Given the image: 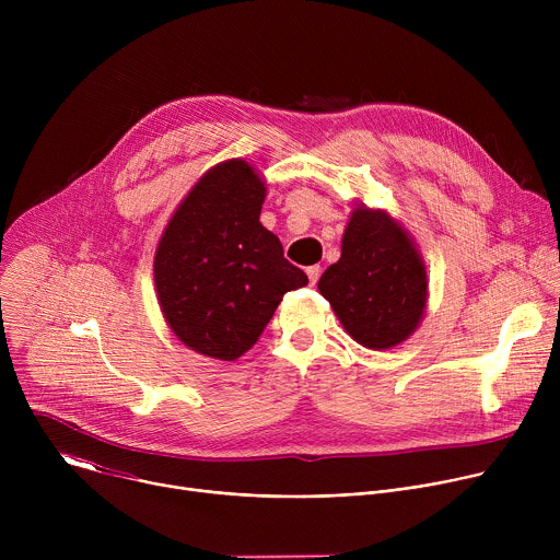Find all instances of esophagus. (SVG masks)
Wrapping results in <instances>:
<instances>
[{
    "mask_svg": "<svg viewBox=\"0 0 560 560\" xmlns=\"http://www.w3.org/2000/svg\"><path fill=\"white\" fill-rule=\"evenodd\" d=\"M305 272H307V279H310V283L314 285V283L318 281V277H322V266H310Z\"/></svg>",
    "mask_w": 560,
    "mask_h": 560,
    "instance_id": "esophagus-1",
    "label": "esophagus"
}]
</instances>
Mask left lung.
Returning <instances> with one entry per match:
<instances>
[{"label":"left lung","mask_w":560,"mask_h":560,"mask_svg":"<svg viewBox=\"0 0 560 560\" xmlns=\"http://www.w3.org/2000/svg\"><path fill=\"white\" fill-rule=\"evenodd\" d=\"M318 292L357 343L387 350L417 330L428 281L408 234L385 212L357 208L343 232L341 259L318 279Z\"/></svg>","instance_id":"8db88e82"}]
</instances>
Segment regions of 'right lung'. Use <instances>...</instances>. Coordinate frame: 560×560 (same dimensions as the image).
<instances>
[{
	"label": "right lung",
	"instance_id": "1",
	"mask_svg": "<svg viewBox=\"0 0 560 560\" xmlns=\"http://www.w3.org/2000/svg\"><path fill=\"white\" fill-rule=\"evenodd\" d=\"M264 199V182L242 159H232L197 182L159 242V303L179 341L199 354L242 357L283 294L307 283L261 225Z\"/></svg>",
	"mask_w": 560,
	"mask_h": 560
}]
</instances>
